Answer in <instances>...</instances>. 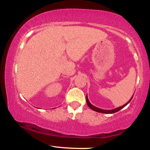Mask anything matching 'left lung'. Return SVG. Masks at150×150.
I'll return each mask as SVG.
<instances>
[{"instance_id": "8db88e82", "label": "left lung", "mask_w": 150, "mask_h": 150, "mask_svg": "<svg viewBox=\"0 0 150 150\" xmlns=\"http://www.w3.org/2000/svg\"><path fill=\"white\" fill-rule=\"evenodd\" d=\"M132 97H133V96H132ZM132 97L130 98V100H129V101H128V102H127L126 104H124V105L122 106H120V107L116 108H114V109H112V110H104V109H101V108H98V107H96V106H94L93 105H92V104H91V103H90L89 101V100H88L87 96H86V101H87V104L88 106H89V107L90 108H91L92 110H94V111H96V112H102V113L111 114V113H114V112H117V111H119V110H120L122 109V108L125 107V106H126L127 105V104H128L129 103V102H130L131 101V100H132Z\"/></svg>"}]
</instances>
